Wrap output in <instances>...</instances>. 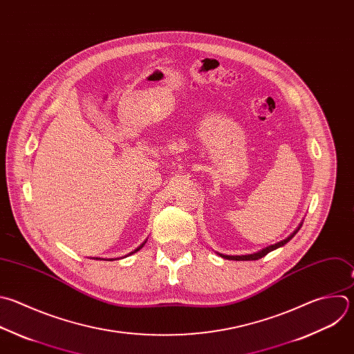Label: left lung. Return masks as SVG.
Wrapping results in <instances>:
<instances>
[{"instance_id":"left-lung-1","label":"left lung","mask_w":354,"mask_h":354,"mask_svg":"<svg viewBox=\"0 0 354 354\" xmlns=\"http://www.w3.org/2000/svg\"><path fill=\"white\" fill-rule=\"evenodd\" d=\"M301 225H303V222L297 226V229L290 234V236H288L286 239H283V241H281V242H278V243H275V245H271V246H268V248H266V249H263V250H260V252H257V253L248 254V256H223V254H219V256L223 257V259H227V260H234V261H253V260H259V259L267 256L270 252H272V250H275V249H278V248L285 246V245L295 236V234L299 232V229L301 227Z\"/></svg>"}]
</instances>
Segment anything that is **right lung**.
Listing matches in <instances>:
<instances>
[{
  "mask_svg": "<svg viewBox=\"0 0 354 354\" xmlns=\"http://www.w3.org/2000/svg\"><path fill=\"white\" fill-rule=\"evenodd\" d=\"M145 243H146V242H145ZM145 243H142V245H140V246H139V248H138V249H136V250H135V252H132V253H131V254H133V253H136V252H139V250H140V249H142V248H143V246H145ZM95 260H101V259H95ZM111 260H112V259H111ZM111 260H109V261H111Z\"/></svg>",
  "mask_w": 354,
  "mask_h": 354,
  "instance_id": "1",
  "label": "right lung"
}]
</instances>
